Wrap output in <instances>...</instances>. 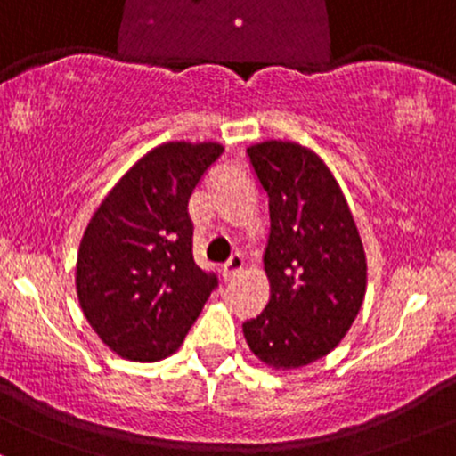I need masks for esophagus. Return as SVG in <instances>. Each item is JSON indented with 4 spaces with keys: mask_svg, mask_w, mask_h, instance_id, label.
Instances as JSON below:
<instances>
[{
    "mask_svg": "<svg viewBox=\"0 0 456 456\" xmlns=\"http://www.w3.org/2000/svg\"><path fill=\"white\" fill-rule=\"evenodd\" d=\"M242 267H244V259H242V256H240V255H233L232 259H229V261L224 263V265H223V270H221L223 281H224V282L233 281V278L238 276L240 272H242Z\"/></svg>",
    "mask_w": 456,
    "mask_h": 456,
    "instance_id": "34e87169",
    "label": "esophagus"
}]
</instances>
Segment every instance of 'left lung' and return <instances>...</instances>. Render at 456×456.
<instances>
[{"mask_svg":"<svg viewBox=\"0 0 456 456\" xmlns=\"http://www.w3.org/2000/svg\"><path fill=\"white\" fill-rule=\"evenodd\" d=\"M246 152L270 200L263 255L270 301L244 322V338L265 365L295 370L331 353L359 314L363 242L338 180L314 151L267 140Z\"/></svg>","mask_w":456,"mask_h":456,"instance_id":"left-lung-1","label":"left lung"}]
</instances>
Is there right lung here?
I'll use <instances>...</instances> for the list:
<instances>
[{
	"mask_svg": "<svg viewBox=\"0 0 456 456\" xmlns=\"http://www.w3.org/2000/svg\"><path fill=\"white\" fill-rule=\"evenodd\" d=\"M224 148L167 142L114 184L82 235L76 290L93 331L129 361L180 348L216 276L193 259L189 200Z\"/></svg>",
	"mask_w": 456,
	"mask_h": 456,
	"instance_id": "obj_1",
	"label": "right lung"
}]
</instances>
